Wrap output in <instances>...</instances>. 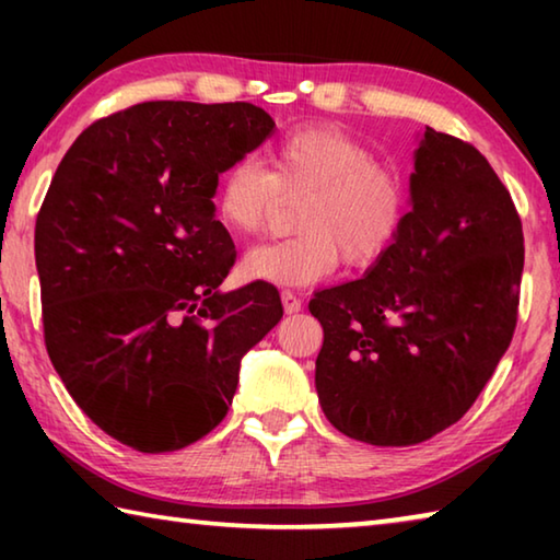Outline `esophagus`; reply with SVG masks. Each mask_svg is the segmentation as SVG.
Masks as SVG:
<instances>
[{"label": "esophagus", "mask_w": 560, "mask_h": 560, "mask_svg": "<svg viewBox=\"0 0 560 560\" xmlns=\"http://www.w3.org/2000/svg\"><path fill=\"white\" fill-rule=\"evenodd\" d=\"M281 301H283V308H287V320H283V324H281V330H283V334H287V330L299 320L301 301H299L296 296H293L291 291H283V293H281Z\"/></svg>", "instance_id": "obj_1"}]
</instances>
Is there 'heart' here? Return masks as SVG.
<instances>
[{
    "instance_id": "1",
    "label": "heart",
    "mask_w": 560,
    "mask_h": 560,
    "mask_svg": "<svg viewBox=\"0 0 560 560\" xmlns=\"http://www.w3.org/2000/svg\"><path fill=\"white\" fill-rule=\"evenodd\" d=\"M373 236V226H365V230H358L355 232V244H363V242H368Z\"/></svg>"
}]
</instances>
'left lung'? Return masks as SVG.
<instances>
[{"instance_id":"8db88e82","label":"left lung","mask_w":560,"mask_h":560,"mask_svg":"<svg viewBox=\"0 0 560 560\" xmlns=\"http://www.w3.org/2000/svg\"><path fill=\"white\" fill-rule=\"evenodd\" d=\"M252 103L148 101L93 122L36 217L46 350L75 405L148 454L224 420L242 358L283 316L267 281L224 283L220 175L271 136Z\"/></svg>"}]
</instances>
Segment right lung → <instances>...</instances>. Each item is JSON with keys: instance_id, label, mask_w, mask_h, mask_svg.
<instances>
[{"instance_id": "right-lung-1", "label": "right lung", "mask_w": 560, "mask_h": 560, "mask_svg": "<svg viewBox=\"0 0 560 560\" xmlns=\"http://www.w3.org/2000/svg\"><path fill=\"white\" fill-rule=\"evenodd\" d=\"M410 212L363 279L316 291V390L334 428L381 447L442 432L477 400L516 326L524 234L487 158L415 136Z\"/></svg>"}]
</instances>
